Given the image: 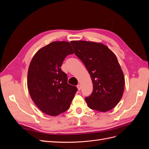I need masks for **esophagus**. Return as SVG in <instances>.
<instances>
[{
  "label": "esophagus",
  "mask_w": 149,
  "mask_h": 149,
  "mask_svg": "<svg viewBox=\"0 0 149 149\" xmlns=\"http://www.w3.org/2000/svg\"><path fill=\"white\" fill-rule=\"evenodd\" d=\"M77 88H78V89L79 90V91H80L81 89V85L80 84H78L77 85Z\"/></svg>",
  "instance_id": "obj_1"
}]
</instances>
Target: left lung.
Here are the masks:
<instances>
[{"label":"left lung","instance_id":"1","mask_svg":"<svg viewBox=\"0 0 149 149\" xmlns=\"http://www.w3.org/2000/svg\"><path fill=\"white\" fill-rule=\"evenodd\" d=\"M70 43L92 79L93 91L85 97L89 107L101 112L113 109L123 97L125 84L124 73L116 55L102 43L87 41Z\"/></svg>","mask_w":149,"mask_h":149}]
</instances>
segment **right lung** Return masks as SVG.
I'll list each match as a JSON object with an SVG mask.
<instances>
[{"label": "right lung", "instance_id": "right-lung-1", "mask_svg": "<svg viewBox=\"0 0 149 149\" xmlns=\"http://www.w3.org/2000/svg\"><path fill=\"white\" fill-rule=\"evenodd\" d=\"M74 52L67 42H53L40 49L31 60L27 76L28 89L45 114L56 116L69 109L77 88L68 83L61 69L65 58Z\"/></svg>", "mask_w": 149, "mask_h": 149}]
</instances>
